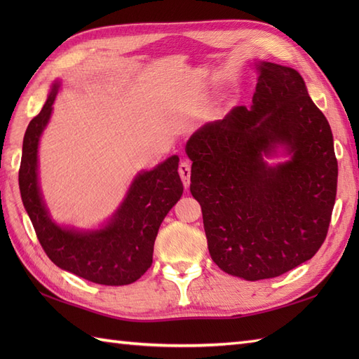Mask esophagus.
I'll return each instance as SVG.
<instances>
[{"label":"esophagus","instance_id":"obj_1","mask_svg":"<svg viewBox=\"0 0 359 359\" xmlns=\"http://www.w3.org/2000/svg\"><path fill=\"white\" fill-rule=\"evenodd\" d=\"M179 174H180L182 182H184V187L188 188L189 187V177H191V166H189L188 162H182L179 165Z\"/></svg>","mask_w":359,"mask_h":359}]
</instances>
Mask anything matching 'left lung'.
Segmentation results:
<instances>
[{
    "instance_id": "obj_1",
    "label": "left lung",
    "mask_w": 359,
    "mask_h": 359,
    "mask_svg": "<svg viewBox=\"0 0 359 359\" xmlns=\"http://www.w3.org/2000/svg\"><path fill=\"white\" fill-rule=\"evenodd\" d=\"M256 71L253 104L203 125L185 148L211 259L245 280L280 276L316 255L338 182L330 125L301 74L269 62ZM279 151L285 163L264 162Z\"/></svg>"
}]
</instances>
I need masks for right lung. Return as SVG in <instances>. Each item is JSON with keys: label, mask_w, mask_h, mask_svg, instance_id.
<instances>
[{"label": "right lung", "mask_w": 359, "mask_h": 359, "mask_svg": "<svg viewBox=\"0 0 359 359\" xmlns=\"http://www.w3.org/2000/svg\"><path fill=\"white\" fill-rule=\"evenodd\" d=\"M58 88L60 81L53 83L22 140L18 172L22 205L46 255L60 269L102 285L133 284L151 266L160 224L184 193L179 157L171 156L154 170L137 174L123 202L102 228L79 230L58 225L49 215L38 184V144Z\"/></svg>", "instance_id": "add662e5"}]
</instances>
